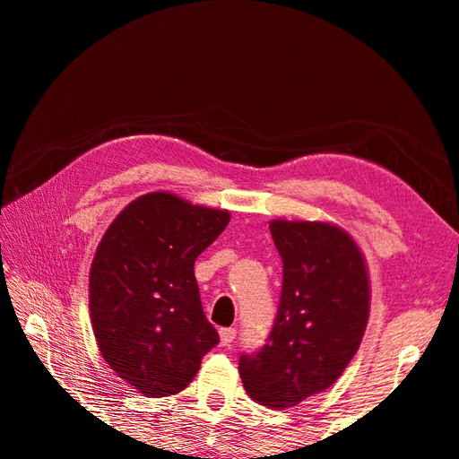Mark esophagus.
Returning a JSON list of instances; mask_svg holds the SVG:
<instances>
[{
	"label": "esophagus",
	"mask_w": 459,
	"mask_h": 459,
	"mask_svg": "<svg viewBox=\"0 0 459 459\" xmlns=\"http://www.w3.org/2000/svg\"><path fill=\"white\" fill-rule=\"evenodd\" d=\"M235 337H238V331H235L233 327H221L220 329V341L224 346H230L235 341Z\"/></svg>",
	"instance_id": "34e87169"
}]
</instances>
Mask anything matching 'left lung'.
Here are the masks:
<instances>
[{
    "mask_svg": "<svg viewBox=\"0 0 459 459\" xmlns=\"http://www.w3.org/2000/svg\"><path fill=\"white\" fill-rule=\"evenodd\" d=\"M272 239L283 262L281 297L270 335L243 352L247 394L268 408H290L335 383L362 342L369 280L359 248L324 221L273 220Z\"/></svg>",
    "mask_w": 459,
    "mask_h": 459,
    "instance_id": "left-lung-1",
    "label": "left lung"
}]
</instances>
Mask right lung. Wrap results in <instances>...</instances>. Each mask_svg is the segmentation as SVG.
I'll return each instance as SVG.
<instances>
[{
  "label": "right lung",
  "instance_id": "right-lung-1",
  "mask_svg": "<svg viewBox=\"0 0 459 459\" xmlns=\"http://www.w3.org/2000/svg\"><path fill=\"white\" fill-rule=\"evenodd\" d=\"M230 212L149 193L103 235L90 272V314L101 356L151 398L176 394L220 342L195 280L197 256L226 230Z\"/></svg>",
  "mask_w": 459,
  "mask_h": 459
}]
</instances>
